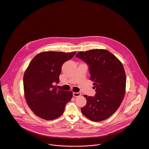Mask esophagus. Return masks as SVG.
I'll use <instances>...</instances> for the list:
<instances>
[{
	"label": "esophagus",
	"mask_w": 149,
	"mask_h": 149,
	"mask_svg": "<svg viewBox=\"0 0 149 149\" xmlns=\"http://www.w3.org/2000/svg\"><path fill=\"white\" fill-rule=\"evenodd\" d=\"M81 95V94L80 92H73V96H74V97H78Z\"/></svg>",
	"instance_id": "34e87169"
}]
</instances>
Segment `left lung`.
I'll use <instances>...</instances> for the list:
<instances>
[{
    "mask_svg": "<svg viewBox=\"0 0 149 149\" xmlns=\"http://www.w3.org/2000/svg\"><path fill=\"white\" fill-rule=\"evenodd\" d=\"M76 57L89 65L90 79L96 91L95 97L84 95L87 103L81 112L91 121L105 120L117 110L125 96L126 75L123 65L105 49L80 52Z\"/></svg>",
    "mask_w": 149,
    "mask_h": 149,
    "instance_id": "left-lung-1",
    "label": "left lung"
}]
</instances>
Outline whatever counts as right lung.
Instances as JSON below:
<instances>
[{"mask_svg": "<svg viewBox=\"0 0 149 149\" xmlns=\"http://www.w3.org/2000/svg\"><path fill=\"white\" fill-rule=\"evenodd\" d=\"M75 53L41 52L28 65L23 77L24 96L38 117L50 121L63 114L66 104L72 97V92L57 90L53 83L58 84L62 65Z\"/></svg>", "mask_w": 149, "mask_h": 149, "instance_id": "1", "label": "right lung"}]
</instances>
